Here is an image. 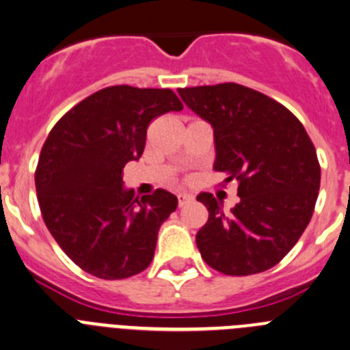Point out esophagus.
I'll return each mask as SVG.
<instances>
[{
  "label": "esophagus",
  "instance_id": "obj_1",
  "mask_svg": "<svg viewBox=\"0 0 350 350\" xmlns=\"http://www.w3.org/2000/svg\"><path fill=\"white\" fill-rule=\"evenodd\" d=\"M191 202H193V196L186 195V193H179V195H178V205L179 206H185V205H188V203H191Z\"/></svg>",
  "mask_w": 350,
  "mask_h": 350
}]
</instances>
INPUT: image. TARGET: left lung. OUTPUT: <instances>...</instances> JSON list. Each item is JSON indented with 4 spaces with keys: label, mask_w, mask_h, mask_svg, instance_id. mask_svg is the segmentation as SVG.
Returning a JSON list of instances; mask_svg holds the SVG:
<instances>
[{
    "label": "left lung",
    "mask_w": 350,
    "mask_h": 350,
    "mask_svg": "<svg viewBox=\"0 0 350 350\" xmlns=\"http://www.w3.org/2000/svg\"><path fill=\"white\" fill-rule=\"evenodd\" d=\"M208 121L215 138L213 169L237 183L229 213L210 193L198 202L208 220L196 234L206 265L226 275H253L277 265L310 224L320 189V162L301 121L287 107L239 83L178 90Z\"/></svg>",
    "instance_id": "left-lung-1"
}]
</instances>
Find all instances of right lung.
I'll list each match as a JSON object with an SVG mask.
<instances>
[{"instance_id": "1", "label": "right lung", "mask_w": 350, "mask_h": 350, "mask_svg": "<svg viewBox=\"0 0 350 350\" xmlns=\"http://www.w3.org/2000/svg\"><path fill=\"white\" fill-rule=\"evenodd\" d=\"M183 104L171 89L114 85L71 107L51 130L36 169L47 229L75 265L104 280L150 265L162 222L178 198L123 188V167L144 154L152 120Z\"/></svg>"}]
</instances>
